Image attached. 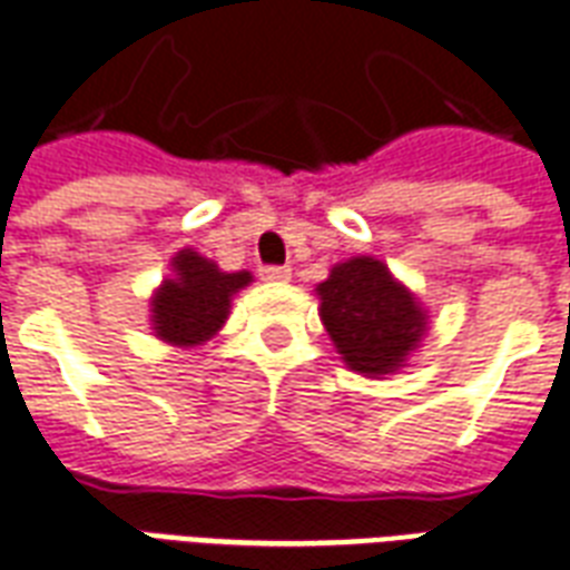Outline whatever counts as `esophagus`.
Listing matches in <instances>:
<instances>
[{"label":"esophagus","instance_id":"1","mask_svg":"<svg viewBox=\"0 0 570 570\" xmlns=\"http://www.w3.org/2000/svg\"><path fill=\"white\" fill-rule=\"evenodd\" d=\"M259 275H263V281H289L293 277V268L289 266H263L259 268Z\"/></svg>","mask_w":570,"mask_h":570}]
</instances>
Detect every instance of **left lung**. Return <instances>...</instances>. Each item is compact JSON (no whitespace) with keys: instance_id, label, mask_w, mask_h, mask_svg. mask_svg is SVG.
<instances>
[{"instance_id":"obj_1","label":"left lung","mask_w":570,"mask_h":570,"mask_svg":"<svg viewBox=\"0 0 570 570\" xmlns=\"http://www.w3.org/2000/svg\"><path fill=\"white\" fill-rule=\"evenodd\" d=\"M316 293L325 332L343 362L358 373L397 371L424 334V314L412 293L373 256L334 266Z\"/></svg>"}]
</instances>
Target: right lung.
I'll return each mask as SVG.
<instances>
[{"label":"right lung","instance_id":"obj_1","mask_svg":"<svg viewBox=\"0 0 570 570\" xmlns=\"http://www.w3.org/2000/svg\"><path fill=\"white\" fill-rule=\"evenodd\" d=\"M176 277L160 286L151 302V323L160 341L194 346L208 341L229 314V298L250 284L247 272L227 275L197 250H181L173 259Z\"/></svg>","mask_w":570,"mask_h":570}]
</instances>
